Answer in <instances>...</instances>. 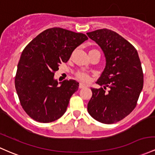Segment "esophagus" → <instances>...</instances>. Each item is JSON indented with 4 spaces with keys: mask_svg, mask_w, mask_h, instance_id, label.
<instances>
[{
    "mask_svg": "<svg viewBox=\"0 0 155 155\" xmlns=\"http://www.w3.org/2000/svg\"><path fill=\"white\" fill-rule=\"evenodd\" d=\"M85 87H86L85 84H84L83 83H80V84H79V88H80V89H82V88Z\"/></svg>",
    "mask_w": 155,
    "mask_h": 155,
    "instance_id": "34e87169",
    "label": "esophagus"
}]
</instances>
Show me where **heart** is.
<instances>
[{
    "label": "heart",
    "instance_id": "b5f03b06",
    "mask_svg": "<svg viewBox=\"0 0 155 155\" xmlns=\"http://www.w3.org/2000/svg\"><path fill=\"white\" fill-rule=\"evenodd\" d=\"M76 76H77L78 79H79L81 81H87L89 79V76H87V74H84V73L79 72L76 74Z\"/></svg>",
    "mask_w": 155,
    "mask_h": 155
}]
</instances>
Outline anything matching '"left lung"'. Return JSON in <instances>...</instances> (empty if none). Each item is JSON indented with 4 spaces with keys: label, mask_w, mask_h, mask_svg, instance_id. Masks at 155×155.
Masks as SVG:
<instances>
[{
    "label": "left lung",
    "mask_w": 155,
    "mask_h": 155,
    "mask_svg": "<svg viewBox=\"0 0 155 155\" xmlns=\"http://www.w3.org/2000/svg\"><path fill=\"white\" fill-rule=\"evenodd\" d=\"M103 51L106 66L91 88L87 111L95 120L111 124L124 118L135 109L143 86V74L135 48L113 31L103 28L87 33ZM107 86L110 88L105 91Z\"/></svg>",
    "instance_id": "left-lung-1"
}]
</instances>
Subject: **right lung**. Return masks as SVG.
<instances>
[{
    "label": "right lung",
    "instance_id": "right-lung-1",
    "mask_svg": "<svg viewBox=\"0 0 155 155\" xmlns=\"http://www.w3.org/2000/svg\"><path fill=\"white\" fill-rule=\"evenodd\" d=\"M87 39L82 33L56 27L43 31L23 51L15 76V89L22 107L32 119L49 123L65 113L79 82L70 79L58 85L54 73Z\"/></svg>",
    "mask_w": 155,
    "mask_h": 155
}]
</instances>
